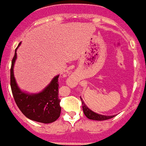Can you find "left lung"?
Listing matches in <instances>:
<instances>
[{
	"label": "left lung",
	"mask_w": 146,
	"mask_h": 146,
	"mask_svg": "<svg viewBox=\"0 0 146 146\" xmlns=\"http://www.w3.org/2000/svg\"><path fill=\"white\" fill-rule=\"evenodd\" d=\"M82 110H83V112L85 115L89 119H92V120H97V121H104V120H107V119H110V118H113L115 115H111V116H106V115H103L98 114L94 112L91 110H89L87 107V106L85 105V103L82 100Z\"/></svg>",
	"instance_id": "obj_1"
}]
</instances>
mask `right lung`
Wrapping results in <instances>:
<instances>
[{
	"label": "right lung",
	"instance_id": "1",
	"mask_svg": "<svg viewBox=\"0 0 146 146\" xmlns=\"http://www.w3.org/2000/svg\"><path fill=\"white\" fill-rule=\"evenodd\" d=\"M16 49L10 68V86L15 104L21 112L31 120L44 124L54 122L59 118L61 110V100L58 97L59 76L54 77L51 83L40 93L28 94L22 92L18 87L13 75Z\"/></svg>",
	"mask_w": 146,
	"mask_h": 146
}]
</instances>
